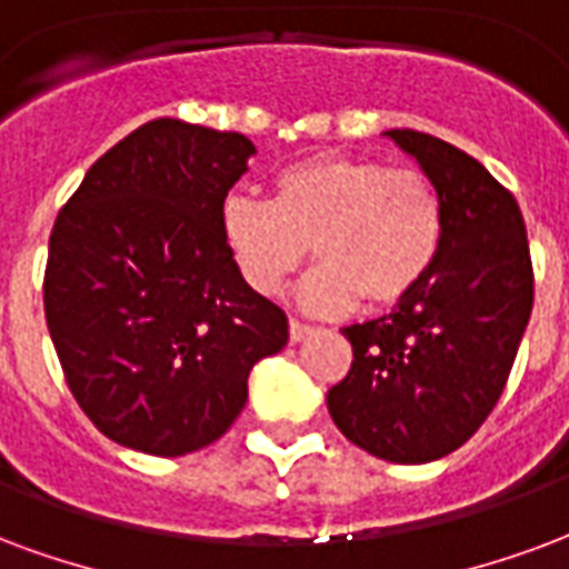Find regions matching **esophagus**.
Listing matches in <instances>:
<instances>
[{"label": "esophagus", "instance_id": "1", "mask_svg": "<svg viewBox=\"0 0 569 569\" xmlns=\"http://www.w3.org/2000/svg\"><path fill=\"white\" fill-rule=\"evenodd\" d=\"M310 331H313V328L305 326V322H298V319L289 322V340H292V343H301L305 338H310Z\"/></svg>", "mask_w": 569, "mask_h": 569}]
</instances>
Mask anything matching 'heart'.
Here are the masks:
<instances>
[{"mask_svg": "<svg viewBox=\"0 0 569 569\" xmlns=\"http://www.w3.org/2000/svg\"><path fill=\"white\" fill-rule=\"evenodd\" d=\"M220 234L259 296H277L313 241L322 264L307 273L298 301L310 313L338 317L361 298L370 307L398 305L422 283L440 252L443 208L422 171L313 156L277 174L271 201L229 192Z\"/></svg>", "mask_w": 569, "mask_h": 569, "instance_id": "obj_1", "label": "heart"}]
</instances>
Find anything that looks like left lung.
<instances>
[{"label": "left lung", "instance_id": "1", "mask_svg": "<svg viewBox=\"0 0 569 569\" xmlns=\"http://www.w3.org/2000/svg\"><path fill=\"white\" fill-rule=\"evenodd\" d=\"M382 134L435 183L443 238L391 313L343 328L352 368L328 413L370 456L428 465L477 435L507 386L531 319V252L519 204L473 156L413 129Z\"/></svg>", "mask_w": 569, "mask_h": 569}]
</instances>
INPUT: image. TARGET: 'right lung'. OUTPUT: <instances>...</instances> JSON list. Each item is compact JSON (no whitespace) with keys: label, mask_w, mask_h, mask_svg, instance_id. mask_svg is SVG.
Returning a JSON list of instances; mask_svg holds the SVG:
<instances>
[{"label":"right lung","mask_w":569,"mask_h":569,"mask_svg":"<svg viewBox=\"0 0 569 569\" xmlns=\"http://www.w3.org/2000/svg\"><path fill=\"white\" fill-rule=\"evenodd\" d=\"M250 138L150 120L92 162L50 231L44 317L74 401L113 443L178 458L220 440L289 322L243 283L220 204Z\"/></svg>","instance_id":"add662e5"}]
</instances>
